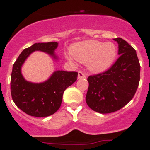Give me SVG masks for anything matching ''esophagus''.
<instances>
[{"instance_id": "1", "label": "esophagus", "mask_w": 150, "mask_h": 150, "mask_svg": "<svg viewBox=\"0 0 150 150\" xmlns=\"http://www.w3.org/2000/svg\"><path fill=\"white\" fill-rule=\"evenodd\" d=\"M85 78H86V75L84 74L83 72L81 71L78 72V79H85Z\"/></svg>"}]
</instances>
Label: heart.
Masks as SVG:
<instances>
[{
	"mask_svg": "<svg viewBox=\"0 0 150 150\" xmlns=\"http://www.w3.org/2000/svg\"><path fill=\"white\" fill-rule=\"evenodd\" d=\"M71 53L76 60L87 63L90 71L100 73L112 66L117 50L113 43L89 40L74 44L71 49Z\"/></svg>",
	"mask_w": 150,
	"mask_h": 150,
	"instance_id": "heart-1",
	"label": "heart"
}]
</instances>
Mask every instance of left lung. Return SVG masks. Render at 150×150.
<instances>
[{"label":"left lung","instance_id":"left-lung-1","mask_svg":"<svg viewBox=\"0 0 150 150\" xmlns=\"http://www.w3.org/2000/svg\"><path fill=\"white\" fill-rule=\"evenodd\" d=\"M118 43L120 57L103 73L87 78L86 102L93 111L108 114L120 110L133 98L140 81V64L136 52L121 38Z\"/></svg>","mask_w":150,"mask_h":150}]
</instances>
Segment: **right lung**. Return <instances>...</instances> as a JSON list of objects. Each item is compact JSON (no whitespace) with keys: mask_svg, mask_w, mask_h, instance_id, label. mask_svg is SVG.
I'll list each match as a JSON object with an SVG mask.
<instances>
[{"mask_svg":"<svg viewBox=\"0 0 150 150\" xmlns=\"http://www.w3.org/2000/svg\"><path fill=\"white\" fill-rule=\"evenodd\" d=\"M57 42L35 43L25 49L13 65L11 75V93L13 101L23 112L33 117H44L55 113L62 103L65 90L77 79V72L57 71L42 83L26 81L21 67L27 57L34 51H42L57 60L54 50Z\"/></svg>","mask_w":150,"mask_h":150,"instance_id":"right-lung-1","label":"right lung"}]
</instances>
